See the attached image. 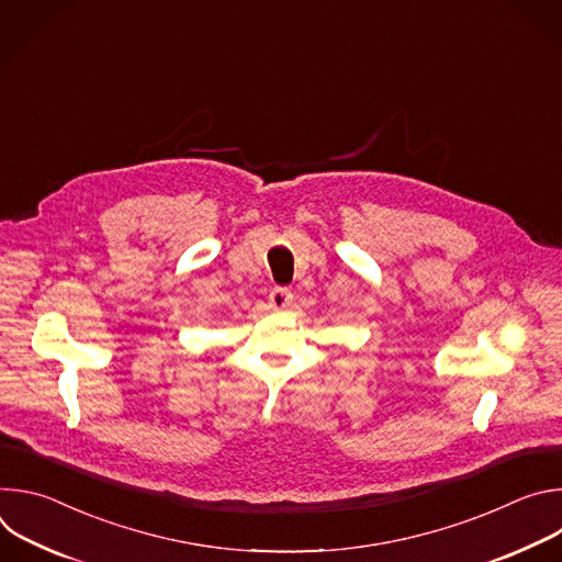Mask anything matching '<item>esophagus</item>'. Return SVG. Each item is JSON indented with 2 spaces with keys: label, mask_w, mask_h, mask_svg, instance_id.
I'll return each mask as SVG.
<instances>
[{
  "label": "esophagus",
  "mask_w": 562,
  "mask_h": 562,
  "mask_svg": "<svg viewBox=\"0 0 562 562\" xmlns=\"http://www.w3.org/2000/svg\"><path fill=\"white\" fill-rule=\"evenodd\" d=\"M291 300H293V293H291L289 289H284V286H276V289L269 293V304H271L273 308H286V306L291 304Z\"/></svg>",
  "instance_id": "obj_1"
}]
</instances>
